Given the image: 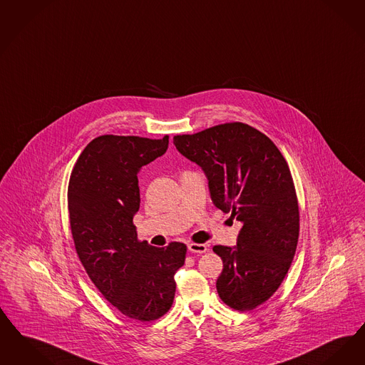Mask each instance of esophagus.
I'll use <instances>...</instances> for the list:
<instances>
[{
  "mask_svg": "<svg viewBox=\"0 0 365 365\" xmlns=\"http://www.w3.org/2000/svg\"><path fill=\"white\" fill-rule=\"evenodd\" d=\"M189 251L191 252H198V254H204L207 251V246L206 245H201V243H190Z\"/></svg>",
  "mask_w": 365,
  "mask_h": 365,
  "instance_id": "esophagus-1",
  "label": "esophagus"
}]
</instances>
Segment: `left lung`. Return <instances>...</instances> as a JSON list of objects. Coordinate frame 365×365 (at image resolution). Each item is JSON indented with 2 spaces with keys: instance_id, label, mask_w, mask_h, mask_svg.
Wrapping results in <instances>:
<instances>
[{
  "instance_id": "1",
  "label": "left lung",
  "mask_w": 365,
  "mask_h": 365,
  "mask_svg": "<svg viewBox=\"0 0 365 365\" xmlns=\"http://www.w3.org/2000/svg\"><path fill=\"white\" fill-rule=\"evenodd\" d=\"M176 149L207 178L212 202L242 222L222 259L216 288L237 311L261 306L287 276L299 240V204L288 163L274 143L246 123H222L174 137Z\"/></svg>"
}]
</instances>
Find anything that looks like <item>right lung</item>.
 <instances>
[{"label": "right lung", "instance_id": "right-lung-1", "mask_svg": "<svg viewBox=\"0 0 365 365\" xmlns=\"http://www.w3.org/2000/svg\"><path fill=\"white\" fill-rule=\"evenodd\" d=\"M167 148L168 135H101L81 152L69 179L76 252L104 299L135 321H155L168 312L174 276L187 251L179 242L161 248L140 242L133 224L140 209L137 174Z\"/></svg>", "mask_w": 365, "mask_h": 365}]
</instances>
